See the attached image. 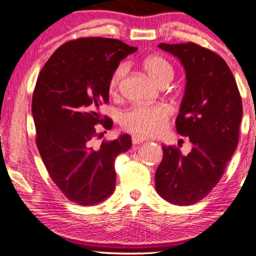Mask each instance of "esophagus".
I'll list each match as a JSON object with an SVG mask.
<instances>
[{
	"mask_svg": "<svg viewBox=\"0 0 256 256\" xmlns=\"http://www.w3.org/2000/svg\"><path fill=\"white\" fill-rule=\"evenodd\" d=\"M142 142H146V138L137 136V134H134V136H132V143H134V144H140Z\"/></svg>",
	"mask_w": 256,
	"mask_h": 256,
	"instance_id": "34e87169",
	"label": "esophagus"
}]
</instances>
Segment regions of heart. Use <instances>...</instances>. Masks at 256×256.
I'll return each mask as SVG.
<instances>
[{"mask_svg": "<svg viewBox=\"0 0 256 256\" xmlns=\"http://www.w3.org/2000/svg\"><path fill=\"white\" fill-rule=\"evenodd\" d=\"M143 67L149 77L158 85L170 83L174 74L172 64L165 58L158 55H150L146 58L143 61ZM126 70L128 66L120 64L112 73L110 79V91L112 94L116 92ZM171 114V108L166 104L134 106L122 114L120 122L126 131L137 136H158L165 131Z\"/></svg>", "mask_w": 256, "mask_h": 256, "instance_id": "b5f03b06", "label": "heart"}]
</instances>
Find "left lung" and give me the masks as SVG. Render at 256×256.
Listing matches in <instances>:
<instances>
[{
    "mask_svg": "<svg viewBox=\"0 0 256 256\" xmlns=\"http://www.w3.org/2000/svg\"><path fill=\"white\" fill-rule=\"evenodd\" d=\"M185 70V92L176 128L192 142V152L162 146L155 172L158 195L178 206L198 202L213 190L238 144L242 100L224 58L195 43H160Z\"/></svg>",
    "mask_w": 256,
    "mask_h": 256,
    "instance_id": "1",
    "label": "left lung"
}]
</instances>
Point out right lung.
Masks as SVG:
<instances>
[{"mask_svg":"<svg viewBox=\"0 0 256 256\" xmlns=\"http://www.w3.org/2000/svg\"><path fill=\"white\" fill-rule=\"evenodd\" d=\"M136 50L113 38H78L62 44L38 76L32 98L38 152L58 189L78 204L110 198L116 158L131 148L128 134L95 146V125H113L100 107L110 101L112 73Z\"/></svg>","mask_w":256,"mask_h":256,"instance_id":"right-lung-1","label":"right lung"}]
</instances>
